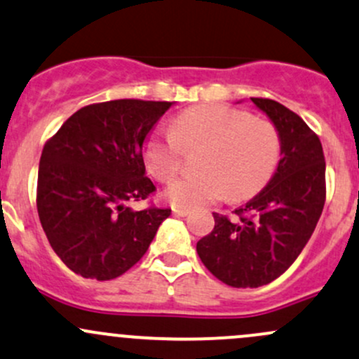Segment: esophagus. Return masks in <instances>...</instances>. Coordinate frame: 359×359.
<instances>
[{
    "mask_svg": "<svg viewBox=\"0 0 359 359\" xmlns=\"http://www.w3.org/2000/svg\"><path fill=\"white\" fill-rule=\"evenodd\" d=\"M173 215H175V216H187L189 215V212H191V211H189L187 210V208H173Z\"/></svg>",
    "mask_w": 359,
    "mask_h": 359,
    "instance_id": "1",
    "label": "esophagus"
}]
</instances>
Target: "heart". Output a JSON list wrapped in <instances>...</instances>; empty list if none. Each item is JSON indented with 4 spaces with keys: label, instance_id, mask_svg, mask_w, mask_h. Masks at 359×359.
<instances>
[{
    "label": "heart",
    "instance_id": "b5f03b06",
    "mask_svg": "<svg viewBox=\"0 0 359 359\" xmlns=\"http://www.w3.org/2000/svg\"><path fill=\"white\" fill-rule=\"evenodd\" d=\"M201 151L203 172L177 179L167 199L177 208H194L218 201H245L261 192L278 167L281 140L271 121L242 109L203 104L180 112L172 131L153 133L144 141L148 172L160 182H170L182 167L184 149Z\"/></svg>",
    "mask_w": 359,
    "mask_h": 359
}]
</instances>
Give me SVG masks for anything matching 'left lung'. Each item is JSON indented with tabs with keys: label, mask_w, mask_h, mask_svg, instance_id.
Segmentation results:
<instances>
[{
	"label": "left lung",
	"mask_w": 359,
	"mask_h": 359,
	"mask_svg": "<svg viewBox=\"0 0 359 359\" xmlns=\"http://www.w3.org/2000/svg\"><path fill=\"white\" fill-rule=\"evenodd\" d=\"M279 133L281 160L266 187L237 218L212 212L215 228L196 245L212 276L233 288H259L297 261L325 203V158L318 136L298 114L271 98H252Z\"/></svg>",
	"instance_id": "8db88e82"
}]
</instances>
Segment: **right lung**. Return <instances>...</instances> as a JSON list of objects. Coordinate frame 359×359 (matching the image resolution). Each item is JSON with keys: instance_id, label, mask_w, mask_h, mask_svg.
Instances as JSON below:
<instances>
[{"instance_id": "add662e5", "label": "right lung", "mask_w": 359, "mask_h": 359, "mask_svg": "<svg viewBox=\"0 0 359 359\" xmlns=\"http://www.w3.org/2000/svg\"><path fill=\"white\" fill-rule=\"evenodd\" d=\"M172 102H100L74 112L42 149L37 211L46 237L73 273L109 281L147 254L170 210L133 211L156 191L143 143Z\"/></svg>"}]
</instances>
